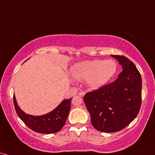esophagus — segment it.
<instances>
[{"label": "esophagus", "mask_w": 155, "mask_h": 155, "mask_svg": "<svg viewBox=\"0 0 155 155\" xmlns=\"http://www.w3.org/2000/svg\"><path fill=\"white\" fill-rule=\"evenodd\" d=\"M79 95L80 96V97H84V95H85V92H84V91H81V92H79Z\"/></svg>", "instance_id": "obj_1"}]
</instances>
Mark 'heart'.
Masks as SVG:
<instances>
[{
    "instance_id": "1",
    "label": "heart",
    "mask_w": 155,
    "mask_h": 155,
    "mask_svg": "<svg viewBox=\"0 0 155 155\" xmlns=\"http://www.w3.org/2000/svg\"><path fill=\"white\" fill-rule=\"evenodd\" d=\"M117 69V64L113 60H93L76 64L71 72L74 79L79 81L87 80L90 88L98 89L113 77Z\"/></svg>"
}]
</instances>
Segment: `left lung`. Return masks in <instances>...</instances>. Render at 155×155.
Listing matches in <instances>:
<instances>
[{
	"mask_svg": "<svg viewBox=\"0 0 155 155\" xmlns=\"http://www.w3.org/2000/svg\"><path fill=\"white\" fill-rule=\"evenodd\" d=\"M122 66L118 78L97 90L87 92L84 101L96 130L119 132L137 116L142 104V77L126 56L111 55Z\"/></svg>",
	"mask_w": 155,
	"mask_h": 155,
	"instance_id": "obj_1",
	"label": "left lung"
}]
</instances>
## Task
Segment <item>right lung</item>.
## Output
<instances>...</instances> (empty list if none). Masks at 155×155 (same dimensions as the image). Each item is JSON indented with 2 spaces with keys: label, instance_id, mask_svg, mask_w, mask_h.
I'll use <instances>...</instances> for the list:
<instances>
[{
  "label": "right lung",
  "instance_id": "right-lung-1",
  "mask_svg": "<svg viewBox=\"0 0 155 155\" xmlns=\"http://www.w3.org/2000/svg\"><path fill=\"white\" fill-rule=\"evenodd\" d=\"M71 99L64 100L51 112L38 117L23 112L17 104L15 95H13V104L18 116L28 128L38 133L54 134L59 132L65 124L71 109Z\"/></svg>",
  "mask_w": 155,
  "mask_h": 155
}]
</instances>
